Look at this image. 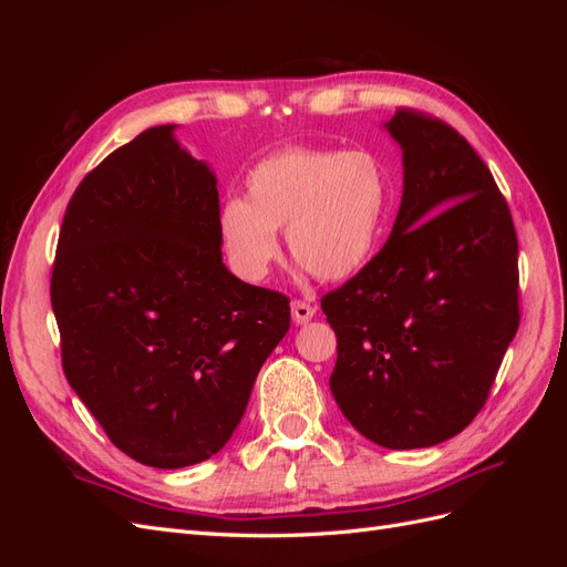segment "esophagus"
I'll return each instance as SVG.
<instances>
[{
    "label": "esophagus",
    "instance_id": "obj_1",
    "mask_svg": "<svg viewBox=\"0 0 567 567\" xmlns=\"http://www.w3.org/2000/svg\"><path fill=\"white\" fill-rule=\"evenodd\" d=\"M290 310H293V321L296 323H307L317 315L315 307L310 302H305V300H293V305H290Z\"/></svg>",
    "mask_w": 567,
    "mask_h": 567
}]
</instances>
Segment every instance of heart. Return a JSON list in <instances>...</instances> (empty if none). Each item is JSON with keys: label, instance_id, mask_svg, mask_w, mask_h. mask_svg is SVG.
Returning a JSON list of instances; mask_svg holds the SVG:
<instances>
[{"label": "heart", "instance_id": "1", "mask_svg": "<svg viewBox=\"0 0 567 567\" xmlns=\"http://www.w3.org/2000/svg\"><path fill=\"white\" fill-rule=\"evenodd\" d=\"M388 200V169L371 151L288 146L248 169L246 200L221 203L217 231L231 269L246 281L267 277L284 227L305 269L340 281L371 260Z\"/></svg>", "mask_w": 567, "mask_h": 567}]
</instances>
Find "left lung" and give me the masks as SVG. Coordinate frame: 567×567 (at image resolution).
<instances>
[{
	"label": "left lung",
	"instance_id": "1",
	"mask_svg": "<svg viewBox=\"0 0 567 567\" xmlns=\"http://www.w3.org/2000/svg\"><path fill=\"white\" fill-rule=\"evenodd\" d=\"M404 192L388 244L321 298L338 338L331 392L388 450L433 447L485 406L520 323L518 236L473 146L440 117L398 109Z\"/></svg>",
	"mask_w": 567,
	"mask_h": 567
}]
</instances>
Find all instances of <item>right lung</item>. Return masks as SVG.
I'll use <instances>...</instances> for the list:
<instances>
[{"instance_id": "add662e5", "label": "right lung", "mask_w": 567, "mask_h": 567, "mask_svg": "<svg viewBox=\"0 0 567 567\" xmlns=\"http://www.w3.org/2000/svg\"><path fill=\"white\" fill-rule=\"evenodd\" d=\"M142 132L80 182L51 269L63 373L120 452L184 468L225 447L290 300L221 265L208 165Z\"/></svg>"}]
</instances>
